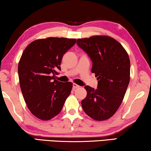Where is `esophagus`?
Here are the masks:
<instances>
[{"label":"esophagus","instance_id":"obj_1","mask_svg":"<svg viewBox=\"0 0 151 151\" xmlns=\"http://www.w3.org/2000/svg\"><path fill=\"white\" fill-rule=\"evenodd\" d=\"M79 87H80V86L78 85L77 84H76V83H73V90H75L76 88H79Z\"/></svg>","mask_w":151,"mask_h":151}]
</instances>
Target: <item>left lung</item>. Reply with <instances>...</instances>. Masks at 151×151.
<instances>
[{
	"instance_id": "obj_1",
	"label": "left lung",
	"mask_w": 151,
	"mask_h": 151,
	"mask_svg": "<svg viewBox=\"0 0 151 151\" xmlns=\"http://www.w3.org/2000/svg\"><path fill=\"white\" fill-rule=\"evenodd\" d=\"M77 44L89 55L91 72L98 80L96 89L84 86L87 94L82 100V107L95 120H106L117 111L129 86V56L118 41L108 36L78 38Z\"/></svg>"
}]
</instances>
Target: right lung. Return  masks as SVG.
<instances>
[{
    "mask_svg": "<svg viewBox=\"0 0 151 151\" xmlns=\"http://www.w3.org/2000/svg\"><path fill=\"white\" fill-rule=\"evenodd\" d=\"M75 38L49 37L33 41L22 53L18 71L20 89L30 112L42 120L59 114L71 93L73 84L55 79L63 55Z\"/></svg>",
    "mask_w": 151,
    "mask_h": 151,
    "instance_id": "obj_1",
    "label": "right lung"
}]
</instances>
